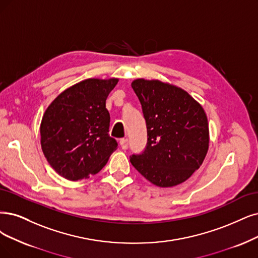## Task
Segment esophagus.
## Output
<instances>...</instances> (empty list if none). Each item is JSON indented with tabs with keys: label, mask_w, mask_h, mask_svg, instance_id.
Here are the masks:
<instances>
[{
	"label": "esophagus",
	"mask_w": 258,
	"mask_h": 258,
	"mask_svg": "<svg viewBox=\"0 0 258 258\" xmlns=\"http://www.w3.org/2000/svg\"><path fill=\"white\" fill-rule=\"evenodd\" d=\"M120 146L123 150H126L128 148V140L127 139H121L120 140Z\"/></svg>",
	"instance_id": "esophagus-1"
}]
</instances>
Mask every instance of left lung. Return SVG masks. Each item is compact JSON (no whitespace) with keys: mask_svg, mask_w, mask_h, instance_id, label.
<instances>
[{"mask_svg":"<svg viewBox=\"0 0 258 258\" xmlns=\"http://www.w3.org/2000/svg\"><path fill=\"white\" fill-rule=\"evenodd\" d=\"M147 123L148 142L132 165L158 187L182 184L202 165L209 146L206 113L187 91L158 80L133 81Z\"/></svg>","mask_w":258,"mask_h":258,"instance_id":"1","label":"left lung"}]
</instances>
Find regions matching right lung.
<instances>
[{"label": "right lung", "mask_w": 258, "mask_h": 258, "mask_svg": "<svg viewBox=\"0 0 258 258\" xmlns=\"http://www.w3.org/2000/svg\"><path fill=\"white\" fill-rule=\"evenodd\" d=\"M118 79H88L62 91L46 108L40 142L47 163L70 180L88 178L118 148L109 136L106 99Z\"/></svg>", "instance_id": "obj_1"}]
</instances>
